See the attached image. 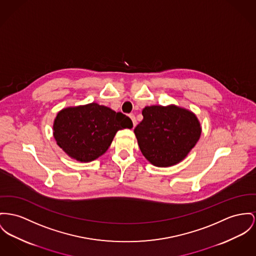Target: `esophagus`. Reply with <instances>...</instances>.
Here are the masks:
<instances>
[{"label": "esophagus", "instance_id": "esophagus-1", "mask_svg": "<svg viewBox=\"0 0 256 256\" xmlns=\"http://www.w3.org/2000/svg\"><path fill=\"white\" fill-rule=\"evenodd\" d=\"M129 116H130V118H131L132 121H133V125H134V127H135L136 125V118H135V116H134L133 114H129Z\"/></svg>", "mask_w": 256, "mask_h": 256}]
</instances>
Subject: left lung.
I'll list each match as a JSON object with an SVG mask.
<instances>
[{"instance_id": "1", "label": "left lung", "mask_w": 256, "mask_h": 256, "mask_svg": "<svg viewBox=\"0 0 256 256\" xmlns=\"http://www.w3.org/2000/svg\"><path fill=\"white\" fill-rule=\"evenodd\" d=\"M144 120L134 132L144 156L157 167L180 162L195 146L201 127L196 116L176 106H152L142 110Z\"/></svg>"}]
</instances>
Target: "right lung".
Listing matches in <instances>:
<instances>
[{
  "label": "right lung",
  "mask_w": 256,
  "mask_h": 256,
  "mask_svg": "<svg viewBox=\"0 0 256 256\" xmlns=\"http://www.w3.org/2000/svg\"><path fill=\"white\" fill-rule=\"evenodd\" d=\"M132 127V120L122 112L91 102L59 112L54 120L53 135L68 156L90 162L108 150L118 130Z\"/></svg>",
  "instance_id": "add662e5"
}]
</instances>
